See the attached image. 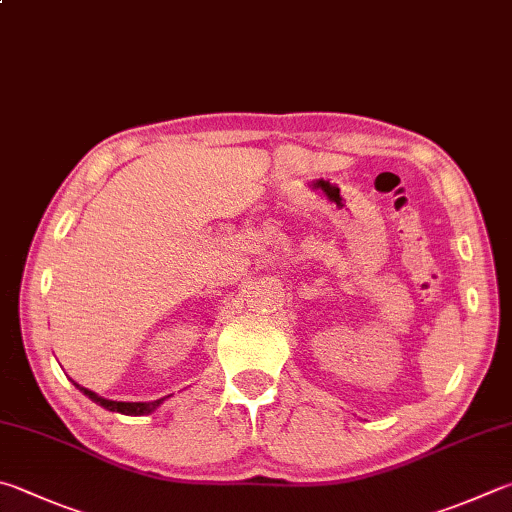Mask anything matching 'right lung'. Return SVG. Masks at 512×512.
Listing matches in <instances>:
<instances>
[{
	"label": "right lung",
	"mask_w": 512,
	"mask_h": 512,
	"mask_svg": "<svg viewBox=\"0 0 512 512\" xmlns=\"http://www.w3.org/2000/svg\"><path fill=\"white\" fill-rule=\"evenodd\" d=\"M76 385L82 394L85 396H89L91 401L94 403H98L100 407H105V410H109V412H120V414H127V416H143V414H152L156 407H159L165 398H170V396H163V398H159V401H152V403H123V401H109V398H102V396H98L96 392H91V389H87V387H80L78 383H73Z\"/></svg>",
	"instance_id": "add662e5"
}]
</instances>
